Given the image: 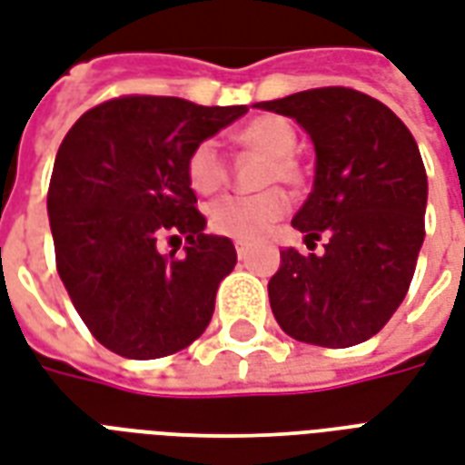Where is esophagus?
Returning a JSON list of instances; mask_svg holds the SVG:
<instances>
[{"mask_svg":"<svg viewBox=\"0 0 465 465\" xmlns=\"http://www.w3.org/2000/svg\"><path fill=\"white\" fill-rule=\"evenodd\" d=\"M236 256H239V259H246V256H249V243L236 242Z\"/></svg>","mask_w":465,"mask_h":465,"instance_id":"34e87169","label":"esophagus"}]
</instances>
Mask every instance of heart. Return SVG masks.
<instances>
[{"instance_id":"heart-1","label":"heart","mask_w":465,"mask_h":465,"mask_svg":"<svg viewBox=\"0 0 465 465\" xmlns=\"http://www.w3.org/2000/svg\"><path fill=\"white\" fill-rule=\"evenodd\" d=\"M239 140L246 147H253L271 157L263 172V184L301 182V163L293 157L298 147V133L288 120L281 115H261L239 130ZM184 170H187L189 187L197 194H214L229 182L226 157L219 143L212 137L189 150ZM288 204H291L288 194L278 187L263 189L259 194H229L209 204L206 219L212 232L249 242L266 233L271 223H276L288 212Z\"/></svg>"}]
</instances>
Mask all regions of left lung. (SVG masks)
Wrapping results in <instances>:
<instances>
[{"label": "left lung", "instance_id": "1", "mask_svg": "<svg viewBox=\"0 0 465 465\" xmlns=\"http://www.w3.org/2000/svg\"><path fill=\"white\" fill-rule=\"evenodd\" d=\"M295 118L315 145V182L293 226L322 253L281 251L268 281L285 335L352 347L404 301L424 243L426 170L409 127L367 93L330 85L256 103Z\"/></svg>", "mask_w": 465, "mask_h": 465}]
</instances>
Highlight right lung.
Listing matches in <instances>:
<instances>
[{
    "instance_id": "add662e5",
    "label": "right lung",
    "mask_w": 465,
    "mask_h": 465,
    "mask_svg": "<svg viewBox=\"0 0 465 465\" xmlns=\"http://www.w3.org/2000/svg\"><path fill=\"white\" fill-rule=\"evenodd\" d=\"M246 110L123 95L84 113L64 137L46 202L56 268L85 328L110 352L174 355L209 325L236 249L204 233L184 164L192 147ZM163 235L187 238L185 253L160 254Z\"/></svg>"
}]
</instances>
